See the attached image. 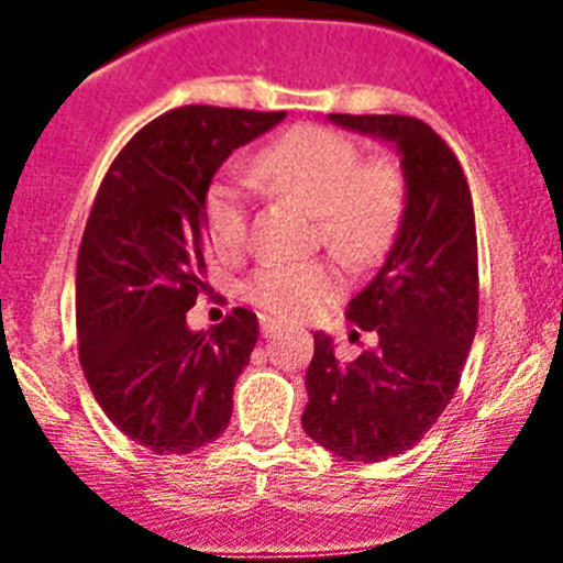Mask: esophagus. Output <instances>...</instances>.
Listing matches in <instances>:
<instances>
[{"instance_id": "34e87169", "label": "esophagus", "mask_w": 563, "mask_h": 563, "mask_svg": "<svg viewBox=\"0 0 563 563\" xmlns=\"http://www.w3.org/2000/svg\"><path fill=\"white\" fill-rule=\"evenodd\" d=\"M276 332H278L276 321H273V318H267V316H262V335L271 338V335H276Z\"/></svg>"}]
</instances>
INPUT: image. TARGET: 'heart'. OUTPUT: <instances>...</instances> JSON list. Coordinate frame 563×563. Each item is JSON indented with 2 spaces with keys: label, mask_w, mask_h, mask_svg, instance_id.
<instances>
[{
  "label": "heart",
  "mask_w": 563,
  "mask_h": 563,
  "mask_svg": "<svg viewBox=\"0 0 563 563\" xmlns=\"http://www.w3.org/2000/svg\"><path fill=\"white\" fill-rule=\"evenodd\" d=\"M262 188L316 213L318 236L350 265H369L389 245L402 208V177L386 157L361 161V148L327 126H296L267 143L247 166ZM202 225L217 256L236 258L247 247L251 213L233 183H213L202 200ZM332 262H267L245 285L262 312L305 321L341 292Z\"/></svg>",
  "instance_id": "1"
}]
</instances>
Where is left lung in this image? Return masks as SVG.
Returning a JSON list of instances; mask_svg holds the SVG:
<instances>
[{"label": "left lung", "instance_id": "8db88e82", "mask_svg": "<svg viewBox=\"0 0 563 563\" xmlns=\"http://www.w3.org/2000/svg\"><path fill=\"white\" fill-rule=\"evenodd\" d=\"M330 121L395 143L406 208L375 278L346 307L377 346L343 363L332 338L316 332L301 426L341 460L380 462L417 445L460 386L479 318L474 202L456 154L429 123L411 114Z\"/></svg>", "mask_w": 563, "mask_h": 563}]
</instances>
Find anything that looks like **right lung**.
Segmentation results:
<instances>
[{
  "mask_svg": "<svg viewBox=\"0 0 563 563\" xmlns=\"http://www.w3.org/2000/svg\"><path fill=\"white\" fill-rule=\"evenodd\" d=\"M282 118L172 109L121 148L96 194L76 267L78 355L103 415L154 454L202 449L231 422L258 321L236 307L213 330H188L186 312L211 292L202 200L233 148Z\"/></svg>",
  "mask_w": 563,
  "mask_h": 563,
  "instance_id": "obj_1",
  "label": "right lung"
}]
</instances>
